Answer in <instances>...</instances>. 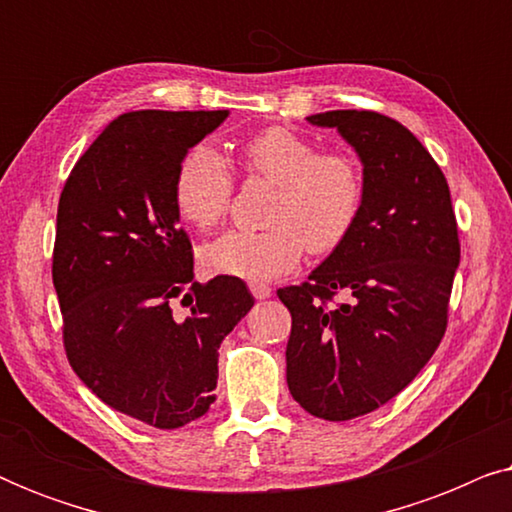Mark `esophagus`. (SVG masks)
Returning a JSON list of instances; mask_svg holds the SVG:
<instances>
[{
	"instance_id": "esophagus-1",
	"label": "esophagus",
	"mask_w": 512,
	"mask_h": 512,
	"mask_svg": "<svg viewBox=\"0 0 512 512\" xmlns=\"http://www.w3.org/2000/svg\"><path fill=\"white\" fill-rule=\"evenodd\" d=\"M249 289H251V293H254V298H258V300H265L272 296L270 284H265V282H251Z\"/></svg>"
}]
</instances>
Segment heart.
Here are the masks:
<instances>
[{
    "label": "heart",
    "mask_w": 512,
    "mask_h": 512,
    "mask_svg": "<svg viewBox=\"0 0 512 512\" xmlns=\"http://www.w3.org/2000/svg\"><path fill=\"white\" fill-rule=\"evenodd\" d=\"M244 167L277 184L265 230H228L202 247V263L221 275L272 279L296 268L305 249L328 254L352 233L363 207V177L352 156L319 153L289 128L256 132L242 146ZM174 207L191 226L223 221L233 200V174L212 146H195L174 174Z\"/></svg>",
    "instance_id": "heart-1"
}]
</instances>
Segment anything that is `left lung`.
<instances>
[{
	"label": "left lung",
	"instance_id": "1",
	"mask_svg": "<svg viewBox=\"0 0 512 512\" xmlns=\"http://www.w3.org/2000/svg\"><path fill=\"white\" fill-rule=\"evenodd\" d=\"M307 121L356 151L363 207L310 282L277 291L291 312L286 382L310 415L347 422L401 394L443 340L457 219L445 174L405 125L356 109ZM335 292L348 300L328 306Z\"/></svg>",
	"mask_w": 512,
	"mask_h": 512
}]
</instances>
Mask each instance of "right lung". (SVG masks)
<instances>
[{
	"mask_svg": "<svg viewBox=\"0 0 512 512\" xmlns=\"http://www.w3.org/2000/svg\"><path fill=\"white\" fill-rule=\"evenodd\" d=\"M228 111H130L111 121L65 181L53 286L74 373L123 415L179 429L214 403L219 347L254 307L247 284L193 279L174 174ZM177 297L189 307L174 315Z\"/></svg>",
	"mask_w": 512,
	"mask_h": 512,
	"instance_id": "add662e5",
	"label": "right lung"
}]
</instances>
